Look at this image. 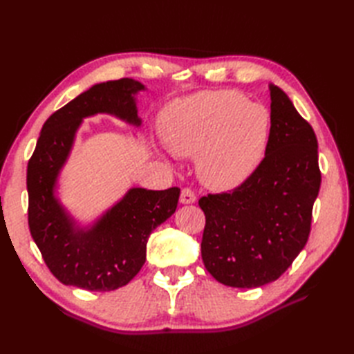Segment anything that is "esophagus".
Wrapping results in <instances>:
<instances>
[{
    "instance_id": "esophagus-1",
    "label": "esophagus",
    "mask_w": 354,
    "mask_h": 354,
    "mask_svg": "<svg viewBox=\"0 0 354 354\" xmlns=\"http://www.w3.org/2000/svg\"><path fill=\"white\" fill-rule=\"evenodd\" d=\"M180 202H181V203H195V202H196V195H195V192L192 190L190 187L181 189V194H180Z\"/></svg>"
}]
</instances>
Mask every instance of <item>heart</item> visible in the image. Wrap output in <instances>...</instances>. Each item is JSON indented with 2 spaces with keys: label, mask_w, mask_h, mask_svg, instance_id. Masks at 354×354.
<instances>
[{
  "label": "heart",
  "mask_w": 354,
  "mask_h": 354,
  "mask_svg": "<svg viewBox=\"0 0 354 354\" xmlns=\"http://www.w3.org/2000/svg\"><path fill=\"white\" fill-rule=\"evenodd\" d=\"M270 112L234 90L201 91L171 103L159 130L168 151L196 156L201 181L211 189L236 187L264 158Z\"/></svg>",
  "instance_id": "obj_1"
}]
</instances>
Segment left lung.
Segmentation results:
<instances>
[{
  "instance_id": "1",
  "label": "left lung",
  "mask_w": 354,
  "mask_h": 354,
  "mask_svg": "<svg viewBox=\"0 0 354 354\" xmlns=\"http://www.w3.org/2000/svg\"><path fill=\"white\" fill-rule=\"evenodd\" d=\"M270 99V136L260 165L229 194L199 199L203 264L233 288H259L286 272L307 243L320 187L312 125L273 84Z\"/></svg>"
}]
</instances>
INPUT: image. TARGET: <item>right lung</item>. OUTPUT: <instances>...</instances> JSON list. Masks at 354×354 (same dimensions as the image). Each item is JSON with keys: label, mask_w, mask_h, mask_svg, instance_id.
<instances>
[{"label": "right lung", "mask_w": 354, "mask_h": 354, "mask_svg": "<svg viewBox=\"0 0 354 354\" xmlns=\"http://www.w3.org/2000/svg\"><path fill=\"white\" fill-rule=\"evenodd\" d=\"M140 90L145 85L131 78L93 85L44 122L28 162L29 230L50 272L65 285L99 292L127 285L146 261L151 233L177 208L178 187H134L90 229H81L55 196L82 118L111 113L138 127L134 94Z\"/></svg>", "instance_id": "right-lung-1"}]
</instances>
